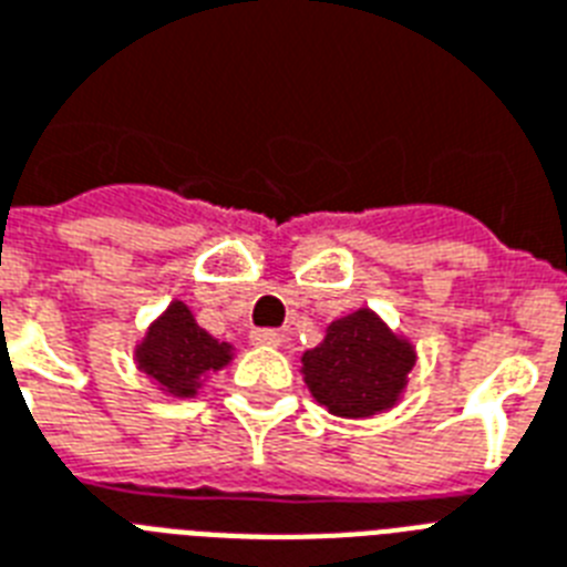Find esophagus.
Here are the masks:
<instances>
[{
    "instance_id": "1",
    "label": "esophagus",
    "mask_w": 567,
    "mask_h": 567,
    "mask_svg": "<svg viewBox=\"0 0 567 567\" xmlns=\"http://www.w3.org/2000/svg\"><path fill=\"white\" fill-rule=\"evenodd\" d=\"M250 338L256 347H282L285 340H288V334H285L282 329H256Z\"/></svg>"
}]
</instances>
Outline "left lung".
I'll return each instance as SVG.
<instances>
[{
  "label": "left lung",
  "mask_w": 567,
  "mask_h": 567,
  "mask_svg": "<svg viewBox=\"0 0 567 567\" xmlns=\"http://www.w3.org/2000/svg\"><path fill=\"white\" fill-rule=\"evenodd\" d=\"M413 367V349L370 308L340 317L320 347L302 355V375L317 402L334 416H372L393 408Z\"/></svg>",
  "instance_id": "8db88e82"
}]
</instances>
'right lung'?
Listing matches in <instances>:
<instances>
[{"instance_id":"right-lung-1","label":"right lung","mask_w":567,"mask_h":567,"mask_svg":"<svg viewBox=\"0 0 567 567\" xmlns=\"http://www.w3.org/2000/svg\"><path fill=\"white\" fill-rule=\"evenodd\" d=\"M229 343H218L195 323L186 302H172L136 349L140 370L172 395H195L206 372L229 363Z\"/></svg>"}]
</instances>
